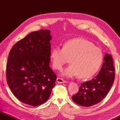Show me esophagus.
I'll use <instances>...</instances> for the list:
<instances>
[{"label": "esophagus", "instance_id": "34e87169", "mask_svg": "<svg viewBox=\"0 0 120 120\" xmlns=\"http://www.w3.org/2000/svg\"><path fill=\"white\" fill-rule=\"evenodd\" d=\"M57 82L59 83H64L67 82V81L63 80V79L59 78V77H58L57 79Z\"/></svg>", "mask_w": 120, "mask_h": 120}]
</instances>
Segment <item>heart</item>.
<instances>
[{
	"instance_id": "1",
	"label": "heart",
	"mask_w": 120,
	"mask_h": 120,
	"mask_svg": "<svg viewBox=\"0 0 120 120\" xmlns=\"http://www.w3.org/2000/svg\"><path fill=\"white\" fill-rule=\"evenodd\" d=\"M52 66L61 70L70 59L71 64L63 71L67 77L79 75L82 78H90L99 70L102 64L104 55L102 50L92 43L81 38L65 42L62 48L53 47L50 53Z\"/></svg>"
}]
</instances>
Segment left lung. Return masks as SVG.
<instances>
[{
	"label": "left lung",
	"instance_id": "obj_1",
	"mask_svg": "<svg viewBox=\"0 0 120 120\" xmlns=\"http://www.w3.org/2000/svg\"><path fill=\"white\" fill-rule=\"evenodd\" d=\"M114 71L111 56L106 53L100 72L91 80L81 84L78 92L72 96L73 101L83 107H90L100 102L113 85Z\"/></svg>",
	"mask_w": 120,
	"mask_h": 120
}]
</instances>
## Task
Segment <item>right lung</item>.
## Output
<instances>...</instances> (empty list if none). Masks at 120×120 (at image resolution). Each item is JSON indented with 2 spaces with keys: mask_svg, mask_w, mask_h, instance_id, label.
I'll return each instance as SVG.
<instances>
[{
  "mask_svg": "<svg viewBox=\"0 0 120 120\" xmlns=\"http://www.w3.org/2000/svg\"><path fill=\"white\" fill-rule=\"evenodd\" d=\"M49 30L34 31L12 47L6 66L8 85L23 103H45L56 85L57 76L49 67L52 37Z\"/></svg>",
  "mask_w": 120,
  "mask_h": 120,
  "instance_id": "1",
  "label": "right lung"
}]
</instances>
